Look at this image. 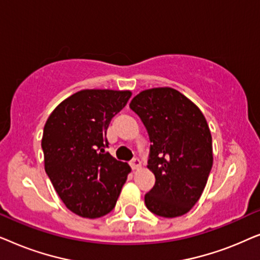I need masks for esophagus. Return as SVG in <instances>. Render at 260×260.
Segmentation results:
<instances>
[{
    "label": "esophagus",
    "mask_w": 260,
    "mask_h": 260,
    "mask_svg": "<svg viewBox=\"0 0 260 260\" xmlns=\"http://www.w3.org/2000/svg\"><path fill=\"white\" fill-rule=\"evenodd\" d=\"M130 166H131V168H133L134 170L140 169L141 168V161L138 158H134L133 161L130 162Z\"/></svg>",
    "instance_id": "1"
}]
</instances>
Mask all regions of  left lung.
Segmentation results:
<instances>
[{"label":"left lung","instance_id":"obj_1","mask_svg":"<svg viewBox=\"0 0 260 260\" xmlns=\"http://www.w3.org/2000/svg\"><path fill=\"white\" fill-rule=\"evenodd\" d=\"M130 109L151 142L148 168L156 182L145 194V206L165 218L186 214L200 199L213 166L212 135L204 113L172 87L140 92Z\"/></svg>","mask_w":260,"mask_h":260}]
</instances>
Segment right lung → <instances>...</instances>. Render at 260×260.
I'll return each instance as SVG.
<instances>
[{
  "label": "right lung",
  "instance_id": "right-lung-1",
  "mask_svg": "<svg viewBox=\"0 0 260 260\" xmlns=\"http://www.w3.org/2000/svg\"><path fill=\"white\" fill-rule=\"evenodd\" d=\"M131 94L129 90H81L60 103L45 124V170L74 214L94 219L116 206L131 168L105 151L106 130Z\"/></svg>",
  "mask_w": 260,
  "mask_h": 260
}]
</instances>
